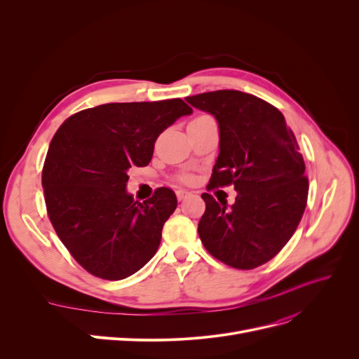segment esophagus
Masks as SVG:
<instances>
[{"mask_svg":"<svg viewBox=\"0 0 359 359\" xmlns=\"http://www.w3.org/2000/svg\"><path fill=\"white\" fill-rule=\"evenodd\" d=\"M176 196H177V199H179V201H184L186 198H189V196H191V192H187V191L180 189V191H177V192H176Z\"/></svg>","mask_w":359,"mask_h":359,"instance_id":"1","label":"esophagus"}]
</instances>
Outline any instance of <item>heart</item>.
<instances>
[{"label":"heart","mask_w":359,"mask_h":359,"mask_svg":"<svg viewBox=\"0 0 359 359\" xmlns=\"http://www.w3.org/2000/svg\"><path fill=\"white\" fill-rule=\"evenodd\" d=\"M203 119H210V116H206V115H201V116H198L196 119H194V121H203ZM192 121V122H194Z\"/></svg>","instance_id":"1"}]
</instances>
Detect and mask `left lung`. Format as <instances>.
I'll use <instances>...</instances> for the list:
<instances>
[{
    "mask_svg": "<svg viewBox=\"0 0 359 359\" xmlns=\"http://www.w3.org/2000/svg\"><path fill=\"white\" fill-rule=\"evenodd\" d=\"M218 122L219 153L210 187L234 184L236 202L202 194L198 233L225 265L253 269L276 256L295 233L309 195L304 158L282 113L253 94L217 90L186 97Z\"/></svg>",
    "mask_w": 359,
    "mask_h": 359,
    "instance_id": "left-lung-1",
    "label": "left lung"
}]
</instances>
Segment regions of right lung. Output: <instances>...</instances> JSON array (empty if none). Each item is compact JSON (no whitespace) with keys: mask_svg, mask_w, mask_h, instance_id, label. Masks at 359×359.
Here are the masks:
<instances>
[{"mask_svg":"<svg viewBox=\"0 0 359 359\" xmlns=\"http://www.w3.org/2000/svg\"><path fill=\"white\" fill-rule=\"evenodd\" d=\"M192 111L180 99L107 103L75 113L56 130L42 172L48 215L91 275L125 279L156 255L177 198L160 187L135 201L128 170L147 165L161 132Z\"/></svg>","mask_w":359,"mask_h":359,"instance_id":"add662e5","label":"right lung"}]
</instances>
